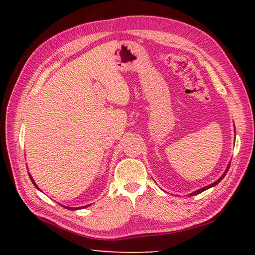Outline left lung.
<instances>
[{"label": "left lung", "instance_id": "1", "mask_svg": "<svg viewBox=\"0 0 255 255\" xmlns=\"http://www.w3.org/2000/svg\"><path fill=\"white\" fill-rule=\"evenodd\" d=\"M229 167H230V165L228 166V167H227V170H226V172L224 173V175L223 176H221L220 178H219V180L218 181H216L215 183H213V184H210V185H208V186H205L204 188H200V189H198V191H196V192H194V193H192L191 195H192V196H193V195H197V194H199V193H202V192H204V191H206V189H207V188H210V187H213V186H215V185H217V184L221 181V180H223V178L225 177V175H226V173L227 172H228V170H229Z\"/></svg>", "mask_w": 255, "mask_h": 255}]
</instances>
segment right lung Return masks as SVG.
<instances>
[{"label":"right lung","instance_id":"obj_1","mask_svg":"<svg viewBox=\"0 0 255 255\" xmlns=\"http://www.w3.org/2000/svg\"><path fill=\"white\" fill-rule=\"evenodd\" d=\"M29 177H30V180H31V182L32 183H34V185L38 188V186L36 185V184H35V182H34V180H32V177L29 175ZM38 189H39V188H38ZM62 207H64V208H68V209H70V210H75V209H79V208H72V207H66V206H62ZM84 207H88V206H84ZM81 208H82V207H81Z\"/></svg>","mask_w":255,"mask_h":255}]
</instances>
